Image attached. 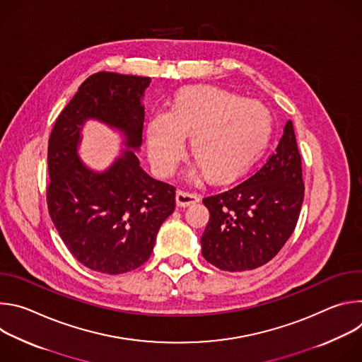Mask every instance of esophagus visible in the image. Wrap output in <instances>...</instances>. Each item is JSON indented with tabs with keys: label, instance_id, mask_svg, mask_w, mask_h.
I'll return each mask as SVG.
<instances>
[{
	"label": "esophagus",
	"instance_id": "esophagus-1",
	"mask_svg": "<svg viewBox=\"0 0 362 362\" xmlns=\"http://www.w3.org/2000/svg\"><path fill=\"white\" fill-rule=\"evenodd\" d=\"M199 202V196L196 193L187 192V190H177L176 192V204L177 206H189L192 203Z\"/></svg>",
	"mask_w": 362,
	"mask_h": 362
}]
</instances>
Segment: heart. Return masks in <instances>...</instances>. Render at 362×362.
Returning a JSON list of instances; mask_svg holds the SVG:
<instances>
[{"instance_id": "b5f03b06", "label": "heart", "mask_w": 362, "mask_h": 362, "mask_svg": "<svg viewBox=\"0 0 362 362\" xmlns=\"http://www.w3.org/2000/svg\"><path fill=\"white\" fill-rule=\"evenodd\" d=\"M274 129L269 109L261 101L209 86L179 90L165 113L146 124L148 159L158 173L170 175L189 156L204 180L223 183L236 177L267 148Z\"/></svg>"}]
</instances>
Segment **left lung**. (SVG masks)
I'll use <instances>...</instances> for the list:
<instances>
[{"instance_id":"left-lung-1","label":"left lung","mask_w":362,"mask_h":362,"mask_svg":"<svg viewBox=\"0 0 362 362\" xmlns=\"http://www.w3.org/2000/svg\"><path fill=\"white\" fill-rule=\"evenodd\" d=\"M300 154L292 122L268 162L247 180L208 196L211 218L202 255L222 271L242 272L268 264L292 235L303 200Z\"/></svg>"}]
</instances>
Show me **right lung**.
I'll return each mask as SVG.
<instances>
[{"label":"right lung","mask_w":362,"mask_h":362,"mask_svg":"<svg viewBox=\"0 0 362 362\" xmlns=\"http://www.w3.org/2000/svg\"><path fill=\"white\" fill-rule=\"evenodd\" d=\"M150 81L109 71L90 76L49 134L48 212L71 255L95 272L117 275L141 267L175 211V187L150 177L136 154L144 122L141 101ZM88 119L120 132L125 147L101 173L78 154Z\"/></svg>","instance_id":"add662e5"}]
</instances>
